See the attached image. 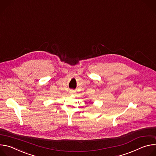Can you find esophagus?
I'll list each match as a JSON object with an SVG mask.
<instances>
[{"mask_svg":"<svg viewBox=\"0 0 156 156\" xmlns=\"http://www.w3.org/2000/svg\"><path fill=\"white\" fill-rule=\"evenodd\" d=\"M70 93V94H73V93H74V91H73V90H71Z\"/></svg>","mask_w":156,"mask_h":156,"instance_id":"34e87169","label":"esophagus"}]
</instances>
